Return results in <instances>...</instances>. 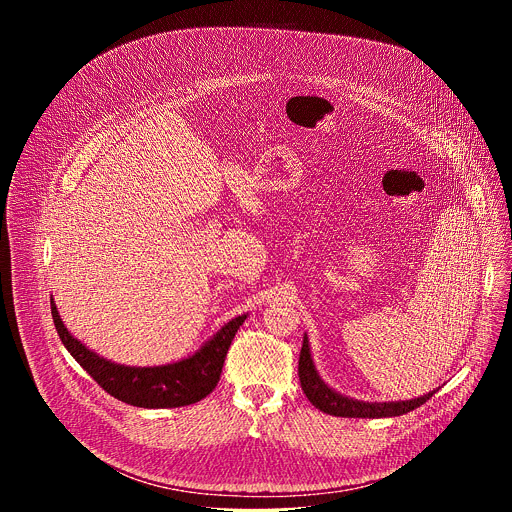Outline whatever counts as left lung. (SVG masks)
<instances>
[{
    "mask_svg": "<svg viewBox=\"0 0 512 512\" xmlns=\"http://www.w3.org/2000/svg\"><path fill=\"white\" fill-rule=\"evenodd\" d=\"M298 375H300V383L302 389L306 393V397L310 399V403L334 417H369V419H379V417H395V415H403L409 413L413 409H417L419 405H423L431 395H435V391L425 393L423 397L417 399H409V401H385V403H369V401H358V399H350L346 395H340L338 391L330 389L322 377L318 375L314 360H312V352H310V342L308 336H304V344H302V352H300V367H298Z\"/></svg>",
    "mask_w": 512,
    "mask_h": 512,
    "instance_id": "1",
    "label": "left lung"
}]
</instances>
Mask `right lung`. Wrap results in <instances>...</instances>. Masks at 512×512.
Instances as JSON below:
<instances>
[{
  "label": "right lung",
  "mask_w": 512,
  "mask_h": 512,
  "mask_svg": "<svg viewBox=\"0 0 512 512\" xmlns=\"http://www.w3.org/2000/svg\"><path fill=\"white\" fill-rule=\"evenodd\" d=\"M52 320L64 348L72 354L81 367L115 399L143 409H170L192 405L212 393L223 373L229 346L247 320V314L233 318L204 342L192 356L178 362L160 364V367H127L111 362L97 352L89 350L81 340L72 336L56 304L50 300Z\"/></svg>",
  "instance_id": "right-lung-1"
}]
</instances>
